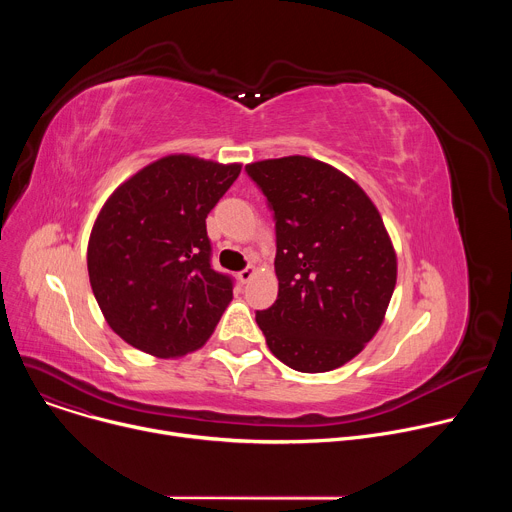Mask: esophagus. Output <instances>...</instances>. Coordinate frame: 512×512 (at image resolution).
I'll use <instances>...</instances> for the list:
<instances>
[{
  "instance_id": "1",
  "label": "esophagus",
  "mask_w": 512,
  "mask_h": 512,
  "mask_svg": "<svg viewBox=\"0 0 512 512\" xmlns=\"http://www.w3.org/2000/svg\"><path fill=\"white\" fill-rule=\"evenodd\" d=\"M257 273V269L251 265V267H247V269H243L241 273H239V279L243 281V283H247V281H251L253 279V275Z\"/></svg>"
}]
</instances>
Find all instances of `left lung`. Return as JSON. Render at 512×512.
Here are the masks:
<instances>
[{"instance_id":"8db88e82","label":"left lung","mask_w":512,"mask_h":512,"mask_svg":"<svg viewBox=\"0 0 512 512\" xmlns=\"http://www.w3.org/2000/svg\"><path fill=\"white\" fill-rule=\"evenodd\" d=\"M275 214L277 300L255 320L289 369L328 373L379 332L397 283L381 212L350 176L308 158L251 162Z\"/></svg>"}]
</instances>
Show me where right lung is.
I'll return each instance as SVG.
<instances>
[{"instance_id": "1", "label": "right lung", "mask_w": 512, "mask_h": 512, "mask_svg": "<svg viewBox=\"0 0 512 512\" xmlns=\"http://www.w3.org/2000/svg\"><path fill=\"white\" fill-rule=\"evenodd\" d=\"M241 168L170 154L105 200L87 247L89 281L107 324L133 348L194 352L231 304V277L210 267L206 216Z\"/></svg>"}]
</instances>
